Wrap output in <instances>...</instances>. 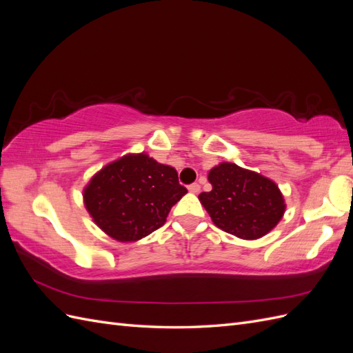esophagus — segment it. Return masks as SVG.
Here are the masks:
<instances>
[{"label": "esophagus", "instance_id": "1", "mask_svg": "<svg viewBox=\"0 0 353 353\" xmlns=\"http://www.w3.org/2000/svg\"><path fill=\"white\" fill-rule=\"evenodd\" d=\"M188 191H190V193H193V194H197L199 191H200V185H199L197 183L190 184V185H188Z\"/></svg>", "mask_w": 353, "mask_h": 353}]
</instances>
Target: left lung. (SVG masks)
I'll return each instance as SVG.
<instances>
[{"label":"left lung","mask_w":353,"mask_h":353,"mask_svg":"<svg viewBox=\"0 0 353 353\" xmlns=\"http://www.w3.org/2000/svg\"><path fill=\"white\" fill-rule=\"evenodd\" d=\"M212 190L199 200L213 223L243 240L268 234L284 215L285 203L274 181L236 163L222 162L208 175Z\"/></svg>","instance_id":"obj_1"}]
</instances>
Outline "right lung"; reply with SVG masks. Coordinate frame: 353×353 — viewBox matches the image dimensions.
<instances>
[{
  "mask_svg": "<svg viewBox=\"0 0 353 353\" xmlns=\"http://www.w3.org/2000/svg\"><path fill=\"white\" fill-rule=\"evenodd\" d=\"M185 193L172 166L140 153L99 170L83 190V203L108 236L128 243L162 227L170 208Z\"/></svg>",
  "mask_w": 353,
  "mask_h": 353,
  "instance_id": "add662e5",
  "label": "right lung"
}]
</instances>
